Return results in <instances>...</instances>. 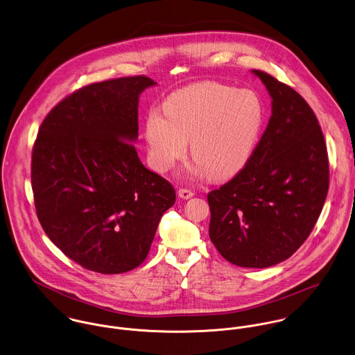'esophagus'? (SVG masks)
Here are the masks:
<instances>
[{
    "instance_id": "1",
    "label": "esophagus",
    "mask_w": 355,
    "mask_h": 355,
    "mask_svg": "<svg viewBox=\"0 0 355 355\" xmlns=\"http://www.w3.org/2000/svg\"><path fill=\"white\" fill-rule=\"evenodd\" d=\"M178 196L181 199H184V200H188V199H191L193 196V192L189 191V189H180L178 191Z\"/></svg>"
}]
</instances>
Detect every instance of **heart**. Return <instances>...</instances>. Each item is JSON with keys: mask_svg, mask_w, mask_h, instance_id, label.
Masks as SVG:
<instances>
[{"mask_svg": "<svg viewBox=\"0 0 355 355\" xmlns=\"http://www.w3.org/2000/svg\"><path fill=\"white\" fill-rule=\"evenodd\" d=\"M145 121L149 163L168 171L184 157L191 141L193 160L182 170L188 178L226 180L254 156L265 123V107L251 90L205 82L173 93Z\"/></svg>", "mask_w": 355, "mask_h": 355, "instance_id": "heart-1", "label": "heart"}]
</instances>
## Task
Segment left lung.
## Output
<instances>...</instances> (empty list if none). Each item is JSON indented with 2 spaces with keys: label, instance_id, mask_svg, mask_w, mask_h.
Here are the masks:
<instances>
[{
  "label": "left lung",
  "instance_id": "1",
  "mask_svg": "<svg viewBox=\"0 0 355 355\" xmlns=\"http://www.w3.org/2000/svg\"><path fill=\"white\" fill-rule=\"evenodd\" d=\"M272 98V116L248 164L209 193V234L218 252L241 268L288 259L324 207L329 164L318 121L292 87L251 70Z\"/></svg>",
  "mask_w": 355,
  "mask_h": 355
}]
</instances>
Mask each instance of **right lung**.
Wrapping results in <instances>:
<instances>
[{
  "label": "right lung",
  "instance_id": "right-lung-1",
  "mask_svg": "<svg viewBox=\"0 0 355 355\" xmlns=\"http://www.w3.org/2000/svg\"><path fill=\"white\" fill-rule=\"evenodd\" d=\"M155 85L130 76L85 86L40 128L31 159L38 219L87 270L118 275L141 265L175 202L171 184L142 164L133 144L140 96Z\"/></svg>",
  "mask_w": 355,
  "mask_h": 355
}]
</instances>
